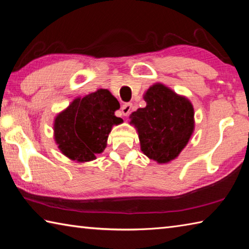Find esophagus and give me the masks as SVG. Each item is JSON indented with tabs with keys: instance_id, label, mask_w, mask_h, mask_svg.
I'll return each mask as SVG.
<instances>
[{
	"instance_id": "1",
	"label": "esophagus",
	"mask_w": 249,
	"mask_h": 249,
	"mask_svg": "<svg viewBox=\"0 0 249 249\" xmlns=\"http://www.w3.org/2000/svg\"><path fill=\"white\" fill-rule=\"evenodd\" d=\"M121 109H122V114H123V116H128L130 114V112L133 111V104L125 103Z\"/></svg>"
}]
</instances>
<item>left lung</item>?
<instances>
[{
  "label": "left lung",
  "mask_w": 249,
  "mask_h": 249,
  "mask_svg": "<svg viewBox=\"0 0 249 249\" xmlns=\"http://www.w3.org/2000/svg\"><path fill=\"white\" fill-rule=\"evenodd\" d=\"M146 107L130 114L138 133L141 150L158 163L176 159L195 130V109L190 100L162 83L145 92Z\"/></svg>",
  "instance_id": "8db88e82"
}]
</instances>
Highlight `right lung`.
I'll use <instances>...</instances> for the list:
<instances>
[{
  "label": "right lung",
  "mask_w": 249,
  "mask_h": 249,
  "mask_svg": "<svg viewBox=\"0 0 249 249\" xmlns=\"http://www.w3.org/2000/svg\"><path fill=\"white\" fill-rule=\"evenodd\" d=\"M120 103L107 89L75 98L53 121V137L59 150L77 162H89L103 153L108 134L123 120L115 116Z\"/></svg>",
  "instance_id": "1"
}]
</instances>
